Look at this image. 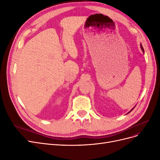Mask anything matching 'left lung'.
<instances>
[{
    "instance_id": "left-lung-1",
    "label": "left lung",
    "mask_w": 160,
    "mask_h": 160,
    "mask_svg": "<svg viewBox=\"0 0 160 160\" xmlns=\"http://www.w3.org/2000/svg\"><path fill=\"white\" fill-rule=\"evenodd\" d=\"M140 47H141V49H142V51H143V52H144V49H143V47H142V44H141V45H140ZM133 109H134V108H133V109H132V110H131V111H129V112H128V113H130V112H131V111H132V110H133Z\"/></svg>"
}]
</instances>
